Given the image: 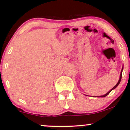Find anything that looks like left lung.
Masks as SVG:
<instances>
[{
  "label": "left lung",
  "mask_w": 130,
  "mask_h": 130,
  "mask_svg": "<svg viewBox=\"0 0 130 130\" xmlns=\"http://www.w3.org/2000/svg\"><path fill=\"white\" fill-rule=\"evenodd\" d=\"M122 70H123V67H122V70H121V73H120V79H119V80H118V83H117V85H115V86L114 87H113V88H112V89H111V90H109V91L108 92V93H106V94H105V95H102V96H99V97H102V98H104V97H105V96H107V95H108V94H109V93H110V92H111L112 91V90L113 89H115V88H117V87L118 86V85H119V84H120V82H121V77H122Z\"/></svg>",
  "instance_id": "8db88e82"
}]
</instances>
